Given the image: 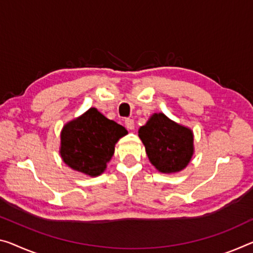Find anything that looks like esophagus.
<instances>
[{
  "mask_svg": "<svg viewBox=\"0 0 253 253\" xmlns=\"http://www.w3.org/2000/svg\"><path fill=\"white\" fill-rule=\"evenodd\" d=\"M124 124H126V126L129 130H133L134 129V121L132 119H126V121H124Z\"/></svg>",
  "mask_w": 253,
  "mask_h": 253,
  "instance_id": "esophagus-1",
  "label": "esophagus"
}]
</instances>
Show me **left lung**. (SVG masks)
<instances>
[{"label":"left lung","instance_id":"8db88e82","mask_svg":"<svg viewBox=\"0 0 253 253\" xmlns=\"http://www.w3.org/2000/svg\"><path fill=\"white\" fill-rule=\"evenodd\" d=\"M149 161L162 173H175L188 165L193 154V134L188 127L154 114L139 129Z\"/></svg>","mask_w":253,"mask_h":253}]
</instances>
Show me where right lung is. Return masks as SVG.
<instances>
[{
  "instance_id": "1",
  "label": "right lung",
  "mask_w": 253,
  "mask_h": 253,
  "mask_svg": "<svg viewBox=\"0 0 253 253\" xmlns=\"http://www.w3.org/2000/svg\"><path fill=\"white\" fill-rule=\"evenodd\" d=\"M127 131L105 118L96 108L89 110L63 127L61 156L71 169L97 176L106 169L118 140Z\"/></svg>"
}]
</instances>
